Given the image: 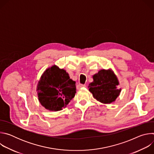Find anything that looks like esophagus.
I'll return each instance as SVG.
<instances>
[{"mask_svg":"<svg viewBox=\"0 0 154 154\" xmlns=\"http://www.w3.org/2000/svg\"><path fill=\"white\" fill-rule=\"evenodd\" d=\"M86 85H83V84H79L77 85V90H80V88H82V87H85Z\"/></svg>","mask_w":154,"mask_h":154,"instance_id":"obj_1","label":"esophagus"}]
</instances>
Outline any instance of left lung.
I'll return each instance as SVG.
<instances>
[{
  "mask_svg": "<svg viewBox=\"0 0 154 154\" xmlns=\"http://www.w3.org/2000/svg\"><path fill=\"white\" fill-rule=\"evenodd\" d=\"M93 82L90 83L89 91L93 97L103 103H110L119 96L121 89H118V80L110 70L102 69L93 76Z\"/></svg>",
  "mask_w": 154,
  "mask_h": 154,
  "instance_id": "8db88e82",
  "label": "left lung"
}]
</instances>
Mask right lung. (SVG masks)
Wrapping results in <instances>:
<instances>
[{
  "label": "right lung",
  "instance_id": "1",
  "mask_svg": "<svg viewBox=\"0 0 154 154\" xmlns=\"http://www.w3.org/2000/svg\"><path fill=\"white\" fill-rule=\"evenodd\" d=\"M36 90L39 101L44 107L50 111H60L74 97L75 82L65 70L54 65L43 73Z\"/></svg>",
  "mask_w": 154,
  "mask_h": 154
}]
</instances>
